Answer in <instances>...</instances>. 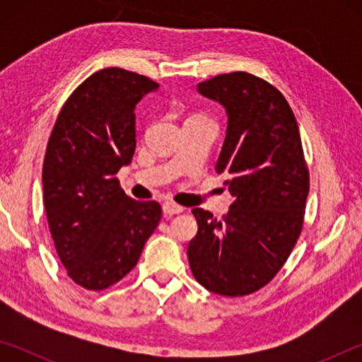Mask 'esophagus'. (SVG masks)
Returning a JSON list of instances; mask_svg holds the SVG:
<instances>
[{
	"mask_svg": "<svg viewBox=\"0 0 362 362\" xmlns=\"http://www.w3.org/2000/svg\"><path fill=\"white\" fill-rule=\"evenodd\" d=\"M163 211L164 214H168V216H174V214H182L185 211V207L175 204L173 201H166V203L163 204Z\"/></svg>",
	"mask_w": 362,
	"mask_h": 362,
	"instance_id": "esophagus-1",
	"label": "esophagus"
}]
</instances>
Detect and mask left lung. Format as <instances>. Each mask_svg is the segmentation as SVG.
<instances>
[{"label": "left lung", "mask_w": 362, "mask_h": 362, "mask_svg": "<svg viewBox=\"0 0 362 362\" xmlns=\"http://www.w3.org/2000/svg\"><path fill=\"white\" fill-rule=\"evenodd\" d=\"M198 89L228 113L216 173L235 201L220 220L192 211L198 233L188 244L189 268L207 291L249 296L276 276L302 233L310 192L302 139L286 97L263 78L231 71Z\"/></svg>", "instance_id": "8db88e82"}]
</instances>
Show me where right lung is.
<instances>
[{
    "label": "right lung",
    "instance_id": "right-lung-1",
    "mask_svg": "<svg viewBox=\"0 0 362 362\" xmlns=\"http://www.w3.org/2000/svg\"><path fill=\"white\" fill-rule=\"evenodd\" d=\"M159 88L118 66L95 71L65 100L42 163L45 211L66 274L103 291L137 265L163 209L136 201L116 174L136 151V105Z\"/></svg>",
    "mask_w": 362,
    "mask_h": 362
}]
</instances>
